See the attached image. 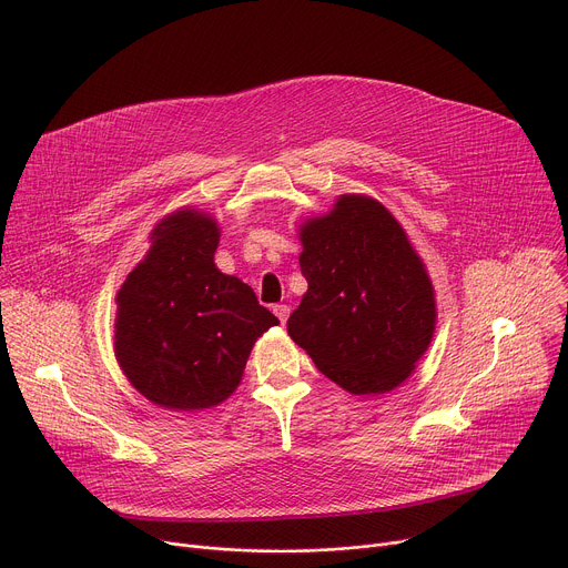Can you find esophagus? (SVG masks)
Listing matches in <instances>:
<instances>
[{
	"label": "esophagus",
	"instance_id": "obj_1",
	"mask_svg": "<svg viewBox=\"0 0 568 568\" xmlns=\"http://www.w3.org/2000/svg\"><path fill=\"white\" fill-rule=\"evenodd\" d=\"M274 314L278 316V321H281V323H285V321H287V316H290V307H287V305H283V303H281V305H274Z\"/></svg>",
	"mask_w": 568,
	"mask_h": 568
}]
</instances>
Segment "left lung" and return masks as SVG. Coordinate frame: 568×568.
Here are the masks:
<instances>
[{
	"label": "left lung",
	"instance_id": "obj_1",
	"mask_svg": "<svg viewBox=\"0 0 568 568\" xmlns=\"http://www.w3.org/2000/svg\"><path fill=\"white\" fill-rule=\"evenodd\" d=\"M307 292L287 318L314 366L355 395L407 379L436 326L434 287L397 220L375 200L342 195L301 229Z\"/></svg>",
	"mask_w": 568,
	"mask_h": 568
}]
</instances>
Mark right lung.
Returning a JSON list of instances; mask_svg holds the SVG:
<instances>
[{
    "mask_svg": "<svg viewBox=\"0 0 568 568\" xmlns=\"http://www.w3.org/2000/svg\"><path fill=\"white\" fill-rule=\"evenodd\" d=\"M217 237L215 220L193 209L161 220L116 296V359L139 393L173 412L226 399L278 323L247 283L215 267Z\"/></svg>",
    "mask_w": 568,
    "mask_h": 568,
    "instance_id": "right-lung-1",
    "label": "right lung"
}]
</instances>
